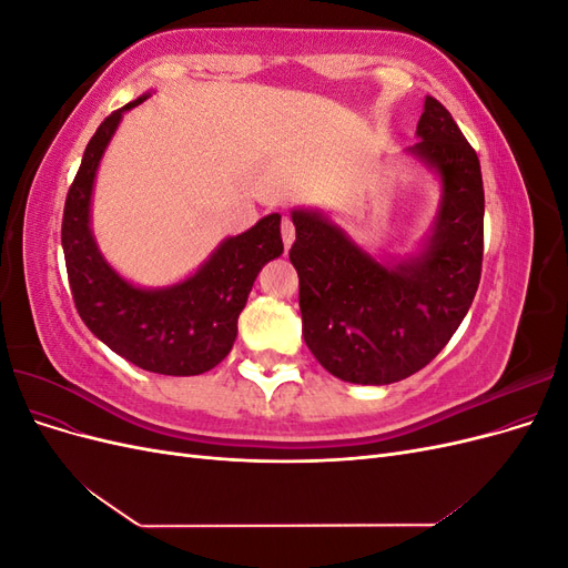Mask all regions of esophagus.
Listing matches in <instances>:
<instances>
[{
  "label": "esophagus",
  "mask_w": 568,
  "mask_h": 568,
  "mask_svg": "<svg viewBox=\"0 0 568 568\" xmlns=\"http://www.w3.org/2000/svg\"><path fill=\"white\" fill-rule=\"evenodd\" d=\"M282 239H284V246H286V251H288V248H291V244H294V239H296L294 222H291L288 217H284V220H282Z\"/></svg>",
  "instance_id": "esophagus-1"
}]
</instances>
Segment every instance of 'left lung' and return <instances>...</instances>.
I'll use <instances>...</instances> for the list:
<instances>
[{"label": "left lung", "instance_id": "left-lung-1", "mask_svg": "<svg viewBox=\"0 0 568 568\" xmlns=\"http://www.w3.org/2000/svg\"><path fill=\"white\" fill-rule=\"evenodd\" d=\"M405 159L438 182L432 227L407 255L372 253L329 211L291 209L303 338L341 382L407 379L445 348L469 313L484 261V180L476 151L434 97Z\"/></svg>", "mask_w": 568, "mask_h": 568}]
</instances>
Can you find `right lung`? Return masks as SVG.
<instances>
[{
	"instance_id": "add662e5",
	"label": "right lung",
	"mask_w": 568,
	"mask_h": 568,
	"mask_svg": "<svg viewBox=\"0 0 568 568\" xmlns=\"http://www.w3.org/2000/svg\"><path fill=\"white\" fill-rule=\"evenodd\" d=\"M136 97L111 113L90 140L65 196L61 246L73 301L88 329L120 357L146 372L194 376L213 369L234 346L257 272L284 253L282 215L270 213L227 236L184 280L140 286L123 277L101 253L92 232V194L101 159L120 120L146 101Z\"/></svg>"
}]
</instances>
